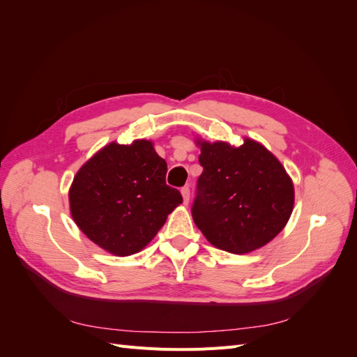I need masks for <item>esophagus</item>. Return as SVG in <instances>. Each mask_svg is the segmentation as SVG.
Masks as SVG:
<instances>
[{
	"instance_id": "obj_1",
	"label": "esophagus",
	"mask_w": 357,
	"mask_h": 357,
	"mask_svg": "<svg viewBox=\"0 0 357 357\" xmlns=\"http://www.w3.org/2000/svg\"><path fill=\"white\" fill-rule=\"evenodd\" d=\"M181 195H183V204L188 205L189 201H190V189L189 186H185L181 189Z\"/></svg>"
}]
</instances>
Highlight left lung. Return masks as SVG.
Listing matches in <instances>:
<instances>
[{
    "label": "left lung",
    "instance_id": "obj_1",
    "mask_svg": "<svg viewBox=\"0 0 357 357\" xmlns=\"http://www.w3.org/2000/svg\"><path fill=\"white\" fill-rule=\"evenodd\" d=\"M195 143L204 171L192 218L207 241L244 255L274 240L295 204L294 181L282 162L247 137L238 147L201 138Z\"/></svg>",
    "mask_w": 357,
    "mask_h": 357
}]
</instances>
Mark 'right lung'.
Instances as JSON below:
<instances>
[{
	"mask_svg": "<svg viewBox=\"0 0 357 357\" xmlns=\"http://www.w3.org/2000/svg\"><path fill=\"white\" fill-rule=\"evenodd\" d=\"M167 169L150 139L104 146L74 176L68 192L73 220L114 256L142 252L183 202L165 183Z\"/></svg>",
	"mask_w": 357,
	"mask_h": 357,
	"instance_id": "add662e5",
	"label": "right lung"
}]
</instances>
